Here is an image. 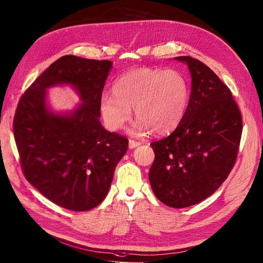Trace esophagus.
I'll return each mask as SVG.
<instances>
[{
	"label": "esophagus",
	"instance_id": "1",
	"mask_svg": "<svg viewBox=\"0 0 263 263\" xmlns=\"http://www.w3.org/2000/svg\"><path fill=\"white\" fill-rule=\"evenodd\" d=\"M141 143L140 142H138V141H135V140H130L128 141V145H129V148H135V147H137V146H139L140 145Z\"/></svg>",
	"mask_w": 263,
	"mask_h": 263
}]
</instances>
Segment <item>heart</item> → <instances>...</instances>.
<instances>
[{
    "mask_svg": "<svg viewBox=\"0 0 263 263\" xmlns=\"http://www.w3.org/2000/svg\"><path fill=\"white\" fill-rule=\"evenodd\" d=\"M190 87L177 70L137 68L114 83L112 96L104 95L100 110L107 127L119 130L132 118L139 119L132 133L144 135L149 128L157 134L174 129L187 109Z\"/></svg>",
    "mask_w": 263,
    "mask_h": 263,
    "instance_id": "heart-1",
    "label": "heart"
}]
</instances>
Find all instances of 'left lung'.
Returning <instances> with one entry per match:
<instances>
[{"instance_id": "left-lung-1", "label": "left lung", "mask_w": 263, "mask_h": 263, "mask_svg": "<svg viewBox=\"0 0 263 263\" xmlns=\"http://www.w3.org/2000/svg\"><path fill=\"white\" fill-rule=\"evenodd\" d=\"M191 95L176 129L151 143L155 159L148 179L156 197L168 207L184 208L218 190L237 160L242 117L229 88L209 67L190 56Z\"/></svg>"}]
</instances>
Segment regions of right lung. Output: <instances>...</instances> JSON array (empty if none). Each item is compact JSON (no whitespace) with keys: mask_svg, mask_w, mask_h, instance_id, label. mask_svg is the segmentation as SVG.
I'll return each instance as SVG.
<instances>
[{"mask_svg":"<svg viewBox=\"0 0 263 263\" xmlns=\"http://www.w3.org/2000/svg\"><path fill=\"white\" fill-rule=\"evenodd\" d=\"M112 68L110 60L60 57L21 97L13 135L27 181L54 204L73 211L100 205L109 191L128 140L106 130L100 121V100ZM70 84L83 103L67 115L46 105V89Z\"/></svg>","mask_w":263,"mask_h":263,"instance_id":"1","label":"right lung"}]
</instances>
